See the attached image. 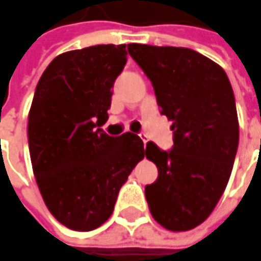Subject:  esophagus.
Listing matches in <instances>:
<instances>
[{"label": "esophagus", "mask_w": 261, "mask_h": 261, "mask_svg": "<svg viewBox=\"0 0 261 261\" xmlns=\"http://www.w3.org/2000/svg\"><path fill=\"white\" fill-rule=\"evenodd\" d=\"M140 137H141V140H143V143H144V146H146V144H147V136H146V134H140Z\"/></svg>", "instance_id": "esophagus-1"}]
</instances>
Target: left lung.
Returning <instances> with one entry per match:
<instances>
[{
  "label": "left lung",
  "instance_id": "left-lung-1",
  "mask_svg": "<svg viewBox=\"0 0 261 261\" xmlns=\"http://www.w3.org/2000/svg\"><path fill=\"white\" fill-rule=\"evenodd\" d=\"M127 49L151 81L160 113L173 121L172 150L153 141L146 146L159 170L158 180L146 186L148 208L166 229H192L220 201L237 154L232 88L220 65L192 49L139 43Z\"/></svg>",
  "mask_w": 261,
  "mask_h": 261
}]
</instances>
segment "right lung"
Returning <instances> with one entry per match:
<instances>
[{"label":"right lung","instance_id":"add662e5","mask_svg":"<svg viewBox=\"0 0 261 261\" xmlns=\"http://www.w3.org/2000/svg\"><path fill=\"white\" fill-rule=\"evenodd\" d=\"M125 63V44L72 50L53 59L36 86L27 128L33 172L51 215L75 231L111 217L121 186L144 158L139 136L111 137L99 128Z\"/></svg>","mask_w":261,"mask_h":261}]
</instances>
